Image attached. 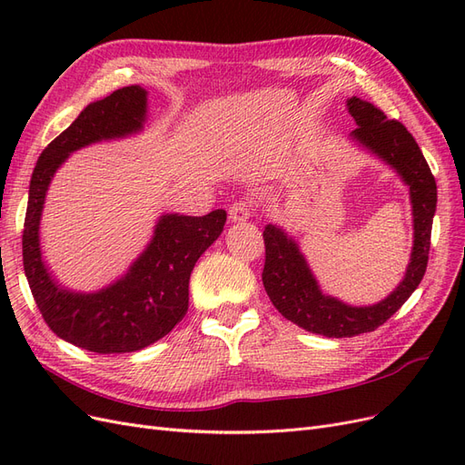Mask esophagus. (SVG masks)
<instances>
[{
	"label": "esophagus",
	"mask_w": 465,
	"mask_h": 465,
	"mask_svg": "<svg viewBox=\"0 0 465 465\" xmlns=\"http://www.w3.org/2000/svg\"><path fill=\"white\" fill-rule=\"evenodd\" d=\"M254 200L252 198H242L234 202L231 207H229V217L232 223H241V221H246L250 219L252 211H254Z\"/></svg>",
	"instance_id": "34e87169"
}]
</instances>
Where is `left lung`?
Segmentation results:
<instances>
[{
	"mask_svg": "<svg viewBox=\"0 0 465 465\" xmlns=\"http://www.w3.org/2000/svg\"><path fill=\"white\" fill-rule=\"evenodd\" d=\"M347 108L357 122L351 137L396 168L410 186L415 241L411 262L396 291L372 306H349L333 297H326L292 238L275 224H267L263 231L265 263L262 272L265 292L287 320L306 331L326 337H353L374 331L400 311L427 272L432 217L436 211L434 176L405 125L398 120H388L378 106L357 96L349 98Z\"/></svg>",
	"mask_w": 465,
	"mask_h": 465,
	"instance_id": "8db88e82",
	"label": "left lung"
}]
</instances>
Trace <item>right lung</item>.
I'll return each instance as SVG.
<instances>
[{"label":"right lung","mask_w":465,"mask_h":465,"mask_svg":"<svg viewBox=\"0 0 465 465\" xmlns=\"http://www.w3.org/2000/svg\"><path fill=\"white\" fill-rule=\"evenodd\" d=\"M147 91L124 87L91 103L75 122L42 151L33 171L23 231V265L48 328L93 353H132L171 331L188 312V283L195 262L223 232L227 211L203 217L163 215L154 236L130 272L110 287L83 294L62 289L42 262L38 227L54 173L74 153L103 139L143 128Z\"/></svg>","instance_id":"add662e5"}]
</instances>
